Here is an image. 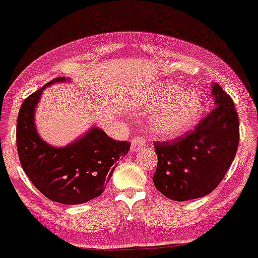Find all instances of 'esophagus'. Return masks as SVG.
Returning a JSON list of instances; mask_svg holds the SVG:
<instances>
[{"label": "esophagus", "mask_w": 258, "mask_h": 258, "mask_svg": "<svg viewBox=\"0 0 258 258\" xmlns=\"http://www.w3.org/2000/svg\"><path fill=\"white\" fill-rule=\"evenodd\" d=\"M146 146V141L142 137H134L132 141V152H137Z\"/></svg>", "instance_id": "esophagus-1"}]
</instances>
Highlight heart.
I'll list each match as a JSON object with an SVG mask.
<instances>
[{"instance_id":"obj_1","label":"heart","mask_w":258,"mask_h":258,"mask_svg":"<svg viewBox=\"0 0 258 258\" xmlns=\"http://www.w3.org/2000/svg\"><path fill=\"white\" fill-rule=\"evenodd\" d=\"M202 98L193 92H185L178 85H166L147 97L141 109L154 113L163 107L152 123V134L159 139H174L182 135L193 124L202 110Z\"/></svg>"}]
</instances>
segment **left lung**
Masks as SVG:
<instances>
[{
    "label": "left lung",
    "mask_w": 258,
    "mask_h": 258,
    "mask_svg": "<svg viewBox=\"0 0 258 258\" xmlns=\"http://www.w3.org/2000/svg\"><path fill=\"white\" fill-rule=\"evenodd\" d=\"M213 108L185 136L172 142H155L158 166L153 182L175 202L202 198L219 185L235 158L239 121L235 104L213 83Z\"/></svg>",
    "instance_id": "1"
}]
</instances>
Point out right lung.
I'll use <instances>...</instances> for the list:
<instances>
[{"label":"right lung","mask_w":258,"mask_h":258,"mask_svg":"<svg viewBox=\"0 0 258 258\" xmlns=\"http://www.w3.org/2000/svg\"><path fill=\"white\" fill-rule=\"evenodd\" d=\"M61 82L70 80L65 77L53 79L22 103L16 125V146L23 170L46 198L65 205H78L104 192L118 160L128 154L130 143L115 141L97 126H91L65 147L43 141L35 126L36 105L43 90Z\"/></svg>","instance_id":"1"}]
</instances>
